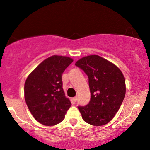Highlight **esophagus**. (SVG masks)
<instances>
[{
    "instance_id": "34e87169",
    "label": "esophagus",
    "mask_w": 150,
    "mask_h": 150,
    "mask_svg": "<svg viewBox=\"0 0 150 150\" xmlns=\"http://www.w3.org/2000/svg\"><path fill=\"white\" fill-rule=\"evenodd\" d=\"M77 101V97H75L73 98V101L74 103H75Z\"/></svg>"
}]
</instances>
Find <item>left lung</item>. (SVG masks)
<instances>
[{"mask_svg":"<svg viewBox=\"0 0 150 150\" xmlns=\"http://www.w3.org/2000/svg\"><path fill=\"white\" fill-rule=\"evenodd\" d=\"M88 77L91 101L78 106L82 119L101 126L110 122L119 110L126 87L122 72L117 66L99 55H88L75 63Z\"/></svg>","mask_w":150,"mask_h":150,"instance_id":"obj_1","label":"left lung"}]
</instances>
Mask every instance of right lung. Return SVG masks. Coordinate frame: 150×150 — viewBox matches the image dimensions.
Segmentation results:
<instances>
[{
	"label": "right lung",
	"instance_id": "right-lung-1",
	"mask_svg": "<svg viewBox=\"0 0 150 150\" xmlns=\"http://www.w3.org/2000/svg\"><path fill=\"white\" fill-rule=\"evenodd\" d=\"M73 62L71 57L53 55L40 64L26 79V103L42 124L52 126L62 122L71 107L62 88V75Z\"/></svg>",
	"mask_w": 150,
	"mask_h": 150
}]
</instances>
